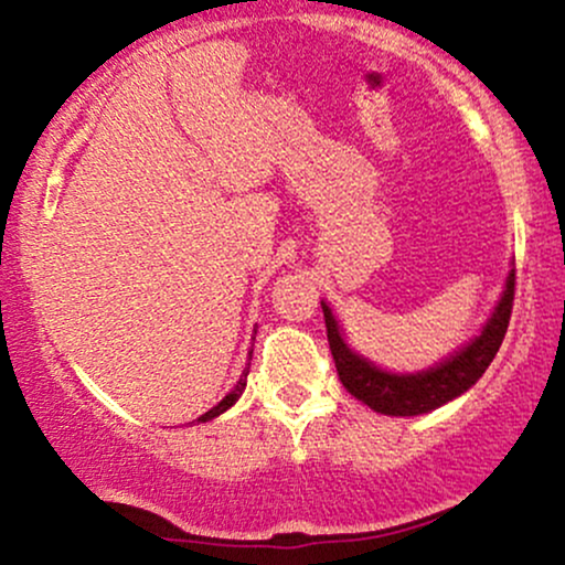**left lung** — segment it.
<instances>
[{
	"label": "left lung",
	"mask_w": 565,
	"mask_h": 565,
	"mask_svg": "<svg viewBox=\"0 0 565 565\" xmlns=\"http://www.w3.org/2000/svg\"><path fill=\"white\" fill-rule=\"evenodd\" d=\"M512 300H515V268L510 270L508 287H504L502 300H499L494 316L483 327V332L470 342L468 348L459 350L449 361L419 374H391L382 372L366 359L355 355L345 345L332 310L323 305V321H327L329 348L340 374V382L348 387L350 395L364 401L369 408L380 414H393V417H414V414L433 412L444 406L446 401L457 398L470 391L483 372L494 361L499 345H502L504 332H508Z\"/></svg>",
	"instance_id": "left-lung-1"
}]
</instances>
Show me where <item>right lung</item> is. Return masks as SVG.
I'll return each mask as SVG.
<instances>
[{"mask_svg":"<svg viewBox=\"0 0 565 565\" xmlns=\"http://www.w3.org/2000/svg\"><path fill=\"white\" fill-rule=\"evenodd\" d=\"M246 374H249V364H246V369H244V374H242V380H238V385H236V387H233V391H231L228 395H225V398H223V401H220V404H217V406H212V408H210V412H206V414H201V417H199V423H206V419L217 417V414H223V412H225V408H231L233 404H236V401H238V395H242V391H244V385H246Z\"/></svg>","mask_w":565,"mask_h":565,"instance_id":"right-lung-1","label":"right lung"}]
</instances>
